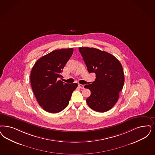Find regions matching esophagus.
<instances>
[{
	"label": "esophagus",
	"mask_w": 155,
	"mask_h": 155,
	"mask_svg": "<svg viewBox=\"0 0 155 155\" xmlns=\"http://www.w3.org/2000/svg\"><path fill=\"white\" fill-rule=\"evenodd\" d=\"M78 86L81 88V89H84V85H81V84H79Z\"/></svg>",
	"instance_id": "34e87169"
}]
</instances>
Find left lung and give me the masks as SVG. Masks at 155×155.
Masks as SVG:
<instances>
[{
  "label": "left lung",
  "instance_id": "obj_1",
  "mask_svg": "<svg viewBox=\"0 0 155 155\" xmlns=\"http://www.w3.org/2000/svg\"><path fill=\"white\" fill-rule=\"evenodd\" d=\"M89 73L96 74V80L85 88L91 91L86 99L88 106L98 112L112 109L119 98L124 84L123 66L114 56L99 49L79 48Z\"/></svg>",
  "mask_w": 155,
  "mask_h": 155
}]
</instances>
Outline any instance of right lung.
Segmentation results:
<instances>
[{
	"label": "right lung",
	"mask_w": 155,
	"mask_h": 155,
	"mask_svg": "<svg viewBox=\"0 0 155 155\" xmlns=\"http://www.w3.org/2000/svg\"><path fill=\"white\" fill-rule=\"evenodd\" d=\"M73 53V48L54 50L39 59L32 68L30 82L33 93L39 105L48 112L64 110L78 86L77 83L69 84L59 80Z\"/></svg>",
	"instance_id": "right-lung-1"
}]
</instances>
